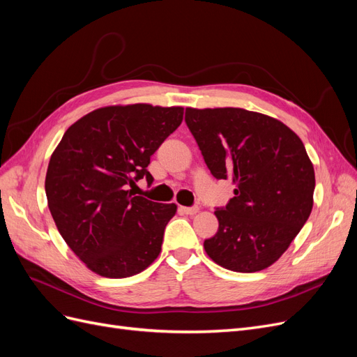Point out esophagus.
Instances as JSON below:
<instances>
[{
    "label": "esophagus",
    "mask_w": 357,
    "mask_h": 357,
    "mask_svg": "<svg viewBox=\"0 0 357 357\" xmlns=\"http://www.w3.org/2000/svg\"><path fill=\"white\" fill-rule=\"evenodd\" d=\"M178 210L183 214H195L198 211V207L197 205H193V207H178Z\"/></svg>",
    "instance_id": "esophagus-1"
}]
</instances>
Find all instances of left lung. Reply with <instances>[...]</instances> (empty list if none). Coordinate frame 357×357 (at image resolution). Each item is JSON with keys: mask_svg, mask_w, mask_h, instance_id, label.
Here are the masks:
<instances>
[{"mask_svg": "<svg viewBox=\"0 0 357 357\" xmlns=\"http://www.w3.org/2000/svg\"><path fill=\"white\" fill-rule=\"evenodd\" d=\"M185 121L213 177L235 185L205 252L231 271H262L310 218L316 178L304 144L277 119L232 107L186 109Z\"/></svg>", "mask_w": 357, "mask_h": 357, "instance_id": "1", "label": "left lung"}]
</instances>
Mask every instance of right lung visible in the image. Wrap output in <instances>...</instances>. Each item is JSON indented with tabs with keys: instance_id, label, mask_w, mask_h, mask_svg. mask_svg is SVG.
<instances>
[{
	"instance_id": "obj_1",
	"label": "right lung",
	"mask_w": 357,
	"mask_h": 357,
	"mask_svg": "<svg viewBox=\"0 0 357 357\" xmlns=\"http://www.w3.org/2000/svg\"><path fill=\"white\" fill-rule=\"evenodd\" d=\"M183 121V107L112 105L71 125L53 152L46 197L62 238L91 271L131 277L160 253L176 204L135 197V181L153 177L152 156Z\"/></svg>"
}]
</instances>
